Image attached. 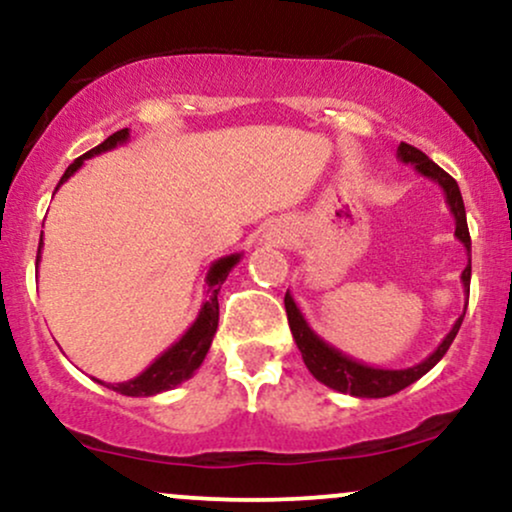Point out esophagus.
I'll return each mask as SVG.
<instances>
[{
  "label": "esophagus",
  "instance_id": "obj_1",
  "mask_svg": "<svg viewBox=\"0 0 512 512\" xmlns=\"http://www.w3.org/2000/svg\"><path fill=\"white\" fill-rule=\"evenodd\" d=\"M269 240H272V243H281V240H284V238H281V236H272Z\"/></svg>",
  "mask_w": 512,
  "mask_h": 512
}]
</instances>
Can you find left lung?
<instances>
[{
  "instance_id": "obj_1",
  "label": "left lung",
  "mask_w": 512,
  "mask_h": 512,
  "mask_svg": "<svg viewBox=\"0 0 512 512\" xmlns=\"http://www.w3.org/2000/svg\"><path fill=\"white\" fill-rule=\"evenodd\" d=\"M397 158L402 163H409V166L416 168V173H421L424 178L433 180L436 185H440V190L445 192V202H448L450 214L455 216V238L460 240L467 250V267L462 272V284L464 291L469 293V279H472V238H469V228H467V214H464V202L460 195V187L457 182L445 173L443 168L436 166V163L428 158L424 151H419L416 146L411 144H399L397 146ZM284 305H286V315H289V327L293 339H296V346L301 349L303 363L308 366L310 373H313L315 380H320L322 385L332 387V390L344 392V395H354V397H368V399H378V397H390L395 392L404 390L411 383H416L419 378L431 370L440 358L445 356V351L450 349L452 339L457 337L462 325V317H457V322L452 325V330L445 334L443 342L438 344V349L433 351L431 356H426L424 361L416 363L411 368H375L368 366V363L356 361V358L342 354L339 349H334L332 344H327L325 339L317 337V334L310 330V325L305 322V317L298 308L296 301L289 291L284 296ZM467 310V305H464Z\"/></svg>"
}]
</instances>
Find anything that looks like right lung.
I'll use <instances>...</instances> for the list:
<instances>
[{"instance_id":"obj_1","label":"right lung","mask_w":512,"mask_h":512,"mask_svg":"<svg viewBox=\"0 0 512 512\" xmlns=\"http://www.w3.org/2000/svg\"><path fill=\"white\" fill-rule=\"evenodd\" d=\"M129 139V129H120V132L110 134L108 139H105L103 144H98L96 149L86 151L84 156H79L76 161L64 170L62 182H67L72 175L84 166L86 158H93L98 154H105V151L115 149V146L125 144ZM57 185V187H60ZM40 250H43V238H40V245H38V260L35 264L40 262ZM240 252L236 255H226V257H219L216 262H211L209 272H207V298H204L202 308H199L197 313V320L192 322L190 330H187L182 337L175 342L170 349L163 351L161 356L156 358L154 363H151L149 368L144 370V373H139L137 378L127 380V383H103V380H98V383L110 387V390L120 392V395H127V397H151V395H158V392H166L170 387H178L180 383H185L187 378H192L195 375V370L202 366L204 356H207L209 346H211V339H214L216 334V327H219V291H221V284L226 281L228 272H231L233 267L240 262Z\"/></svg>"}]
</instances>
